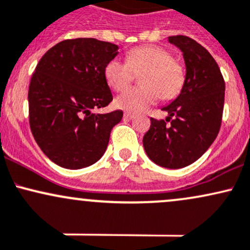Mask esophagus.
<instances>
[{"instance_id": "obj_1", "label": "esophagus", "mask_w": 250, "mask_h": 250, "mask_svg": "<svg viewBox=\"0 0 250 250\" xmlns=\"http://www.w3.org/2000/svg\"><path fill=\"white\" fill-rule=\"evenodd\" d=\"M133 118H136V114H134V113H130V112H125V113H124V119L125 120L133 119Z\"/></svg>"}]
</instances>
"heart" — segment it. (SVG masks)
I'll return each instance as SVG.
<instances>
[{"label":"heart","mask_w":250,"mask_h":250,"mask_svg":"<svg viewBox=\"0 0 250 250\" xmlns=\"http://www.w3.org/2000/svg\"><path fill=\"white\" fill-rule=\"evenodd\" d=\"M142 87L126 89L118 95L116 105L122 110L139 112L163 99L177 97L186 81L183 67L173 61L167 49L158 46H142L130 50L126 61L119 58L112 59L105 67L107 83L116 91L127 88L132 83L134 72H144Z\"/></svg>","instance_id":"heart-1"}]
</instances>
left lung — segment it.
I'll list each match as a JSON object with an SVG mask.
<instances>
[{"instance_id": "8db88e82", "label": "left lung", "mask_w": 250, "mask_h": 250, "mask_svg": "<svg viewBox=\"0 0 250 250\" xmlns=\"http://www.w3.org/2000/svg\"><path fill=\"white\" fill-rule=\"evenodd\" d=\"M169 42L183 53L186 81L178 97L162 108L169 117L151 118L143 145L157 165L181 169L197 161L217 137L226 85L215 59L198 42L184 35L169 36Z\"/></svg>"}]
</instances>
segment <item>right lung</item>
<instances>
[{"instance_id":"1","label":"right lung","mask_w":250,"mask_h":250,"mask_svg":"<svg viewBox=\"0 0 250 250\" xmlns=\"http://www.w3.org/2000/svg\"><path fill=\"white\" fill-rule=\"evenodd\" d=\"M117 54V44L78 38L59 42L39 61L28 91L29 125L42 152L59 167L83 169L105 153L123 112L92 110L113 100L105 67Z\"/></svg>"}]
</instances>
